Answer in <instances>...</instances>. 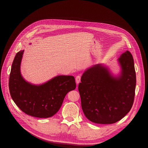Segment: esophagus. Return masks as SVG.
<instances>
[{"label": "esophagus", "instance_id": "esophagus-1", "mask_svg": "<svg viewBox=\"0 0 148 148\" xmlns=\"http://www.w3.org/2000/svg\"><path fill=\"white\" fill-rule=\"evenodd\" d=\"M75 81H76L77 84H79L80 82V81H81V76L80 75H77L76 77Z\"/></svg>", "mask_w": 148, "mask_h": 148}]
</instances>
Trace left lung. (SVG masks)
Returning a JSON list of instances; mask_svg holds the SVG:
<instances>
[{"label": "left lung", "instance_id": "1", "mask_svg": "<svg viewBox=\"0 0 148 148\" xmlns=\"http://www.w3.org/2000/svg\"><path fill=\"white\" fill-rule=\"evenodd\" d=\"M121 68L119 76L97 64L88 69L81 78L79 91L82 108L91 122L112 124L122 119L133 106L136 85L133 57L129 51L118 59Z\"/></svg>", "mask_w": 148, "mask_h": 148}]
</instances>
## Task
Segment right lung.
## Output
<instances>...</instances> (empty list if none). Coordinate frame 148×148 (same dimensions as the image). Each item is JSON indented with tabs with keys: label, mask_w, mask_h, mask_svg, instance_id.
Here are the masks:
<instances>
[{
	"label": "right lung",
	"mask_w": 148,
	"mask_h": 148,
	"mask_svg": "<svg viewBox=\"0 0 148 148\" xmlns=\"http://www.w3.org/2000/svg\"><path fill=\"white\" fill-rule=\"evenodd\" d=\"M24 50L18 51L12 64L9 89L12 99L26 114L40 118H47L60 109L69 91L76 88L74 77L58 75L41 85L26 82L20 73V64Z\"/></svg>",
	"instance_id": "right-lung-1"
}]
</instances>
